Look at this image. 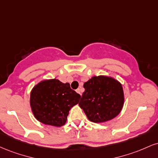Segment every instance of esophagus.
Here are the masks:
<instances>
[{
    "mask_svg": "<svg viewBox=\"0 0 158 158\" xmlns=\"http://www.w3.org/2000/svg\"><path fill=\"white\" fill-rule=\"evenodd\" d=\"M76 91H77L78 94H80V95L81 96V89H80V88H78V89H77V90H76Z\"/></svg>",
    "mask_w": 158,
    "mask_h": 158,
    "instance_id": "1",
    "label": "esophagus"
}]
</instances>
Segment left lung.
<instances>
[{
    "label": "left lung",
    "mask_w": 158,
    "mask_h": 158,
    "mask_svg": "<svg viewBox=\"0 0 158 158\" xmlns=\"http://www.w3.org/2000/svg\"><path fill=\"white\" fill-rule=\"evenodd\" d=\"M79 106L93 123H105L115 118L123 109L124 92L122 84L113 77L94 76L84 83Z\"/></svg>",
    "instance_id": "left-lung-1"
}]
</instances>
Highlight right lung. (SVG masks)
Returning a JSON list of instances; mask_svg holds the SVG:
<instances>
[{
    "instance_id": "add662e5",
    "label": "right lung",
    "mask_w": 158,
    "mask_h": 158,
    "mask_svg": "<svg viewBox=\"0 0 158 158\" xmlns=\"http://www.w3.org/2000/svg\"><path fill=\"white\" fill-rule=\"evenodd\" d=\"M81 96L69 83L56 79H44L32 88L30 104L35 118L43 124L61 127L68 119L69 110L79 102Z\"/></svg>"
}]
</instances>
